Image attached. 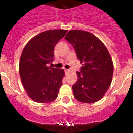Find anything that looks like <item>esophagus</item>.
I'll use <instances>...</instances> for the list:
<instances>
[{
    "label": "esophagus",
    "mask_w": 133,
    "mask_h": 133,
    "mask_svg": "<svg viewBox=\"0 0 133 133\" xmlns=\"http://www.w3.org/2000/svg\"><path fill=\"white\" fill-rule=\"evenodd\" d=\"M65 70V72H66V73H68V72H69V71H70V70H69V69H65V70Z\"/></svg>",
    "instance_id": "1"
}]
</instances>
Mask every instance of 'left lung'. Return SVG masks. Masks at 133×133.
Instances as JSON below:
<instances>
[{
  "label": "left lung",
  "instance_id": "8db88e82",
  "mask_svg": "<svg viewBox=\"0 0 133 133\" xmlns=\"http://www.w3.org/2000/svg\"><path fill=\"white\" fill-rule=\"evenodd\" d=\"M64 38L72 44L83 64L72 86L74 97L84 103L98 101L112 82L113 63L107 49L97 36L84 30H70Z\"/></svg>",
  "mask_w": 133,
  "mask_h": 133
}]
</instances>
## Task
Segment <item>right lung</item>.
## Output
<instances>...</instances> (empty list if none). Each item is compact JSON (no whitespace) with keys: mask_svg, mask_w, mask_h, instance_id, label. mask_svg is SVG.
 <instances>
[{"mask_svg":"<svg viewBox=\"0 0 133 133\" xmlns=\"http://www.w3.org/2000/svg\"><path fill=\"white\" fill-rule=\"evenodd\" d=\"M66 30H49L34 36L26 44L19 62L21 81L29 97L39 103L54 101L63 84L64 69L47 66L53 61L56 44Z\"/></svg>","mask_w":133,"mask_h":133,"instance_id":"1","label":"right lung"}]
</instances>
